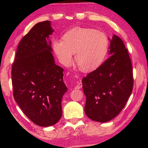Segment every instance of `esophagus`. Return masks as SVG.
<instances>
[{"label":"esophagus","mask_w":148,"mask_h":148,"mask_svg":"<svg viewBox=\"0 0 148 148\" xmlns=\"http://www.w3.org/2000/svg\"><path fill=\"white\" fill-rule=\"evenodd\" d=\"M82 88V82H79L77 85L75 86V89H81Z\"/></svg>","instance_id":"34e87169"}]
</instances>
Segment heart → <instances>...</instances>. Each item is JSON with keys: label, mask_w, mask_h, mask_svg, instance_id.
<instances>
[{"label": "heart", "mask_w": 148, "mask_h": 148, "mask_svg": "<svg viewBox=\"0 0 148 148\" xmlns=\"http://www.w3.org/2000/svg\"><path fill=\"white\" fill-rule=\"evenodd\" d=\"M53 50L64 66L71 63L73 53L75 61L85 72L98 68L108 52V39L106 34L92 28L75 27L66 32L62 40L53 42Z\"/></svg>", "instance_id": "obj_1"}]
</instances>
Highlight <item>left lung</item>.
<instances>
[{"instance_id":"8db88e82","label":"left lung","mask_w":148,"mask_h":148,"mask_svg":"<svg viewBox=\"0 0 148 148\" xmlns=\"http://www.w3.org/2000/svg\"><path fill=\"white\" fill-rule=\"evenodd\" d=\"M110 56L82 79L86 96L85 113L92 121L105 123L118 115L133 90V69L123 40L113 35Z\"/></svg>"}]
</instances>
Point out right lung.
<instances>
[{
  "mask_svg": "<svg viewBox=\"0 0 148 148\" xmlns=\"http://www.w3.org/2000/svg\"><path fill=\"white\" fill-rule=\"evenodd\" d=\"M51 22L36 24L22 38L12 66L13 96L24 114L35 124L49 127L62 116L61 102L67 88L64 69L56 65L49 36Z\"/></svg>",
  "mask_w": 148,
  "mask_h": 148,
  "instance_id": "add662e5",
  "label": "right lung"
}]
</instances>
